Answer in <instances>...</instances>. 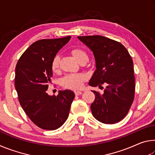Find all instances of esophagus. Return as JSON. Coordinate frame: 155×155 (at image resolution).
Here are the masks:
<instances>
[{"label": "esophagus", "instance_id": "esophagus-1", "mask_svg": "<svg viewBox=\"0 0 155 155\" xmlns=\"http://www.w3.org/2000/svg\"><path fill=\"white\" fill-rule=\"evenodd\" d=\"M74 94H75L76 96H79V95H81V94H82V91H74Z\"/></svg>", "mask_w": 155, "mask_h": 155}]
</instances>
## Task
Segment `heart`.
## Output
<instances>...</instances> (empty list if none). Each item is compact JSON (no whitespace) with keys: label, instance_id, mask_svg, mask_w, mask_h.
<instances>
[{"label":"heart","instance_id":"heart-1","mask_svg":"<svg viewBox=\"0 0 155 155\" xmlns=\"http://www.w3.org/2000/svg\"><path fill=\"white\" fill-rule=\"evenodd\" d=\"M71 53L74 57V58L80 63L88 61V55L83 49L81 48H74L71 50ZM60 57L55 55L52 59L51 61V69L54 72H57L59 69L60 64ZM86 80L85 74L82 73L78 74H69L65 75L62 78L61 85L64 87L70 90H78L83 86L84 81Z\"/></svg>","mask_w":155,"mask_h":155}]
</instances>
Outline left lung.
Listing matches in <instances>:
<instances>
[{"mask_svg": "<svg viewBox=\"0 0 155 155\" xmlns=\"http://www.w3.org/2000/svg\"><path fill=\"white\" fill-rule=\"evenodd\" d=\"M93 51L96 70L89 82L93 87L107 85L104 93L92 91L93 116L104 124H115L127 115L135 97L133 62L121 43L101 35L78 36Z\"/></svg>", "mask_w": 155, "mask_h": 155, "instance_id": "left-lung-1", "label": "left lung"}]
</instances>
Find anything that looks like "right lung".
<instances>
[{
	"label": "right lung",
	"mask_w": 155,
	"mask_h": 155,
	"mask_svg": "<svg viewBox=\"0 0 155 155\" xmlns=\"http://www.w3.org/2000/svg\"><path fill=\"white\" fill-rule=\"evenodd\" d=\"M70 38L35 41L21 55L15 66V87L20 105L31 121L44 130H55L64 124L75 96L68 90L59 91L57 96L46 93L52 77V59Z\"/></svg>",
	"instance_id": "right-lung-1"
}]
</instances>
